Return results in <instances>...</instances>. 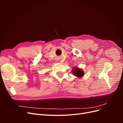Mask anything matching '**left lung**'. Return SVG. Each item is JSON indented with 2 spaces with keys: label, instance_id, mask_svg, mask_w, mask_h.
I'll list each match as a JSON object with an SVG mask.
<instances>
[{
  "label": "left lung",
  "instance_id": "1",
  "mask_svg": "<svg viewBox=\"0 0 123 123\" xmlns=\"http://www.w3.org/2000/svg\"><path fill=\"white\" fill-rule=\"evenodd\" d=\"M72 72L74 75H75L77 77L80 78L83 77L84 75V72L82 69L79 68L78 67H74L73 68Z\"/></svg>",
  "mask_w": 123,
  "mask_h": 123
}]
</instances>
